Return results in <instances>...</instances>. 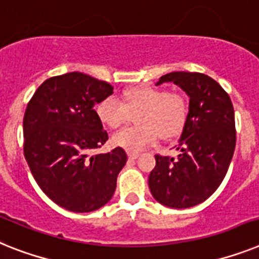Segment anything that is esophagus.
Wrapping results in <instances>:
<instances>
[{
  "label": "esophagus",
  "instance_id": "1",
  "mask_svg": "<svg viewBox=\"0 0 259 259\" xmlns=\"http://www.w3.org/2000/svg\"><path fill=\"white\" fill-rule=\"evenodd\" d=\"M139 157V153H128V159L136 160Z\"/></svg>",
  "mask_w": 259,
  "mask_h": 259
}]
</instances>
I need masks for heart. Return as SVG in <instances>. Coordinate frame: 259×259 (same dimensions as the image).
Returning a JSON list of instances; mask_svg holds the SVG:
<instances>
[{"label": "heart", "instance_id": "heart-1", "mask_svg": "<svg viewBox=\"0 0 259 259\" xmlns=\"http://www.w3.org/2000/svg\"><path fill=\"white\" fill-rule=\"evenodd\" d=\"M124 103L116 96H108L98 104L96 112L104 124L120 127L130 119L131 112L138 115V127H127L112 136V144L127 152H140L159 138H172L183 130L189 106L179 94H169L159 87L143 86L125 90Z\"/></svg>", "mask_w": 259, "mask_h": 259}]
</instances>
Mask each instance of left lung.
Returning <instances> with one entry per match:
<instances>
[{
	"label": "left lung",
	"instance_id": "left-lung-1",
	"mask_svg": "<svg viewBox=\"0 0 259 259\" xmlns=\"http://www.w3.org/2000/svg\"><path fill=\"white\" fill-rule=\"evenodd\" d=\"M172 82L189 98V112L173 148L177 157L156 155L148 185L155 200L184 209L204 202L221 185L236 148L234 108L225 90L200 72L175 71L156 86Z\"/></svg>",
	"mask_w": 259,
	"mask_h": 259
}]
</instances>
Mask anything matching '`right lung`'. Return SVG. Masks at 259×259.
I'll list each match as a JSON object with an SVG mask.
<instances>
[{
  "label": "right lung",
  "mask_w": 259,
  "mask_h": 259,
  "mask_svg": "<svg viewBox=\"0 0 259 259\" xmlns=\"http://www.w3.org/2000/svg\"><path fill=\"white\" fill-rule=\"evenodd\" d=\"M114 94L110 83L83 72L45 80L23 116V153L49 198L75 213L110 201L127 161L123 148L90 156L108 140L94 107Z\"/></svg>",
  "instance_id": "1"
}]
</instances>
